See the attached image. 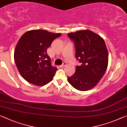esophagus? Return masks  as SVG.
I'll return each mask as SVG.
<instances>
[{"mask_svg": "<svg viewBox=\"0 0 127 127\" xmlns=\"http://www.w3.org/2000/svg\"><path fill=\"white\" fill-rule=\"evenodd\" d=\"M66 62H64L63 63H62V65H60V67H64V66H66Z\"/></svg>", "mask_w": 127, "mask_h": 127, "instance_id": "1", "label": "esophagus"}]
</instances>
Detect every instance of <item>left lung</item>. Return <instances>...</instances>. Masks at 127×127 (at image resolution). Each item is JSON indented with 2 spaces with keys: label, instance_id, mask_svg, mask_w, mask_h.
<instances>
[{
  "label": "left lung",
  "instance_id": "left-lung-1",
  "mask_svg": "<svg viewBox=\"0 0 127 127\" xmlns=\"http://www.w3.org/2000/svg\"><path fill=\"white\" fill-rule=\"evenodd\" d=\"M74 42L76 59L81 65L75 73L67 77L69 83L75 89L86 91L96 85L104 75L108 66V55L103 39L89 30L67 34Z\"/></svg>",
  "mask_w": 127,
  "mask_h": 127
}]
</instances>
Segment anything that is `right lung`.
Listing matches in <instances>:
<instances>
[{"mask_svg":"<svg viewBox=\"0 0 127 127\" xmlns=\"http://www.w3.org/2000/svg\"><path fill=\"white\" fill-rule=\"evenodd\" d=\"M61 35L35 30L25 33L19 39L14 60L19 73L29 83L44 85L53 78L57 68L52 65L46 49Z\"/></svg>","mask_w":127,"mask_h":127,"instance_id":"obj_1","label":"right lung"}]
</instances>
